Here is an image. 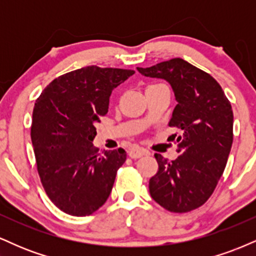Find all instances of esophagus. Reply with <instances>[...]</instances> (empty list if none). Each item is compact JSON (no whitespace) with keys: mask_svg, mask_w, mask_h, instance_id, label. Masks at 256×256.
<instances>
[{"mask_svg":"<svg viewBox=\"0 0 256 256\" xmlns=\"http://www.w3.org/2000/svg\"><path fill=\"white\" fill-rule=\"evenodd\" d=\"M149 152L146 150V149H142V148H134V149H131L130 152H128V155H130L131 158H140L142 156H144V155H148Z\"/></svg>","mask_w":256,"mask_h":256,"instance_id":"34e87169","label":"esophagus"}]
</instances>
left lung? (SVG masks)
<instances>
[{
  "mask_svg": "<svg viewBox=\"0 0 256 256\" xmlns=\"http://www.w3.org/2000/svg\"><path fill=\"white\" fill-rule=\"evenodd\" d=\"M137 71L171 85L177 106L168 125L182 134L176 160L155 154L158 171L149 180V192L170 212H190L210 198L225 170L234 140L231 104L212 76L183 58Z\"/></svg>",
  "mask_w": 256,
  "mask_h": 256,
  "instance_id": "1",
  "label": "left lung"
}]
</instances>
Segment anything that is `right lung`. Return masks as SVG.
<instances>
[{
	"label": "right lung",
	"instance_id": "1",
	"mask_svg": "<svg viewBox=\"0 0 256 256\" xmlns=\"http://www.w3.org/2000/svg\"><path fill=\"white\" fill-rule=\"evenodd\" d=\"M134 71L88 66L52 82L34 104L31 140L46 195L64 213L85 216L110 198L124 149L92 144L112 91Z\"/></svg>",
	"mask_w": 256,
	"mask_h": 256
}]
</instances>
